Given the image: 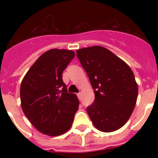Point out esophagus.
<instances>
[{
	"label": "esophagus",
	"instance_id": "34e87169",
	"mask_svg": "<svg viewBox=\"0 0 158 158\" xmlns=\"http://www.w3.org/2000/svg\"><path fill=\"white\" fill-rule=\"evenodd\" d=\"M77 96L78 99H79V100H81V93H77Z\"/></svg>",
	"mask_w": 158,
	"mask_h": 158
}]
</instances>
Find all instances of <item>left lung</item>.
Here are the masks:
<instances>
[{
  "mask_svg": "<svg viewBox=\"0 0 158 158\" xmlns=\"http://www.w3.org/2000/svg\"><path fill=\"white\" fill-rule=\"evenodd\" d=\"M95 93L87 112L96 129L112 132L127 122L138 97L131 69L112 52L100 46L77 51Z\"/></svg>",
  "mask_w": 158,
  "mask_h": 158,
  "instance_id": "obj_1",
  "label": "left lung"
}]
</instances>
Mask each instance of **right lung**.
<instances>
[{"mask_svg":"<svg viewBox=\"0 0 158 158\" xmlns=\"http://www.w3.org/2000/svg\"><path fill=\"white\" fill-rule=\"evenodd\" d=\"M74 56L69 50H50L36 60L22 81V110L44 135H61L72 126L79 100L67 91L62 72Z\"/></svg>","mask_w":158,"mask_h":158,"instance_id":"add662e5","label":"right lung"}]
</instances>
